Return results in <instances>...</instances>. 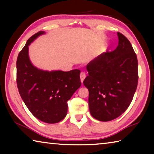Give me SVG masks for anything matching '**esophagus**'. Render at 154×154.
<instances>
[{
	"mask_svg": "<svg viewBox=\"0 0 154 154\" xmlns=\"http://www.w3.org/2000/svg\"><path fill=\"white\" fill-rule=\"evenodd\" d=\"M85 78V73L84 72H82L80 74V79H81V82H82V83H83V80H84Z\"/></svg>",
	"mask_w": 154,
	"mask_h": 154,
	"instance_id": "esophagus-1",
	"label": "esophagus"
}]
</instances>
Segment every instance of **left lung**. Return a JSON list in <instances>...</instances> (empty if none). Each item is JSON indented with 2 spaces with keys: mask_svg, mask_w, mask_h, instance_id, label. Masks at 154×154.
<instances>
[{
  "mask_svg": "<svg viewBox=\"0 0 154 154\" xmlns=\"http://www.w3.org/2000/svg\"><path fill=\"white\" fill-rule=\"evenodd\" d=\"M118 45L103 52L87 64L83 84L89 91V109L93 118L108 122L118 118L131 103L136 92L138 61L128 39L118 32Z\"/></svg>",
  "mask_w": 154,
  "mask_h": 154,
  "instance_id": "left-lung-1",
  "label": "left lung"
}]
</instances>
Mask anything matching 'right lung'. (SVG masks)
<instances>
[{
  "label": "right lung",
  "instance_id": "add662e5",
  "mask_svg": "<svg viewBox=\"0 0 154 154\" xmlns=\"http://www.w3.org/2000/svg\"><path fill=\"white\" fill-rule=\"evenodd\" d=\"M39 31L27 41L17 59V85L25 105L34 116L48 124L60 122L66 117L67 101L81 86L80 71H47L33 66L28 56V46Z\"/></svg>",
  "mask_w": 154,
  "mask_h": 154
}]
</instances>
